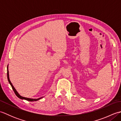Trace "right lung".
Returning a JSON list of instances; mask_svg holds the SVG:
<instances>
[{"mask_svg": "<svg viewBox=\"0 0 121 121\" xmlns=\"http://www.w3.org/2000/svg\"><path fill=\"white\" fill-rule=\"evenodd\" d=\"M7 78H8V80L9 83H10V84L11 85V86L12 87V89L13 90V91L14 92L15 94L16 95V96L18 97L20 99H24V100H27V101H37V100L40 99L41 98H42L43 97H41L39 98H38V99H30V98H26V97H22L21 96H20V95L19 94V93L17 92V91H16V89L14 88V87H13V86L12 85V84L11 83V82H10V79H9V71H8V65L7 66Z\"/></svg>", "mask_w": 121, "mask_h": 121, "instance_id": "1", "label": "right lung"}]
</instances>
